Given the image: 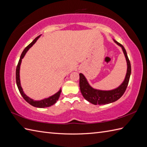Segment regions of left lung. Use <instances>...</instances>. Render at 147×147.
Returning a JSON list of instances; mask_svg holds the SVG:
<instances>
[{
    "mask_svg": "<svg viewBox=\"0 0 147 147\" xmlns=\"http://www.w3.org/2000/svg\"><path fill=\"white\" fill-rule=\"evenodd\" d=\"M114 42L123 49L127 62V72L125 78L117 88L111 90H100L92 88L82 73L80 74V88L83 97L87 101L94 105H105L112 103L119 99L125 92L128 85L131 72L130 61L127 57L125 49L121 43L113 40Z\"/></svg>",
    "mask_w": 147,
    "mask_h": 147,
    "instance_id": "1",
    "label": "left lung"
}]
</instances>
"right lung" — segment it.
<instances>
[{
    "label": "right lung",
    "mask_w": 147,
    "mask_h": 147,
    "mask_svg": "<svg viewBox=\"0 0 147 147\" xmlns=\"http://www.w3.org/2000/svg\"><path fill=\"white\" fill-rule=\"evenodd\" d=\"M40 35L37 36L36 38H35V39L34 40L32 43H30V44L24 49L23 52H22L20 59V61H19L18 65H17L16 71V84H17L18 88L19 91H20V92L21 93V95H22V96H23V98L28 103V104H30V105H32V106H33V107H35L44 108V107H50V106H51L52 105H54V104H55L56 102L58 100L59 96H60V94L61 93V89L59 90V91L56 93L55 94L53 95L52 96H49V98H47L45 99L41 100H38V101L34 100L28 97V96L26 95L25 93H24L23 88H22L21 85L20 78V65H21L22 59H23V58L24 57L26 53L30 49V47H32L34 44H35V42L37 41V40L40 38Z\"/></svg>",
    "instance_id": "add662e5"
}]
</instances>
